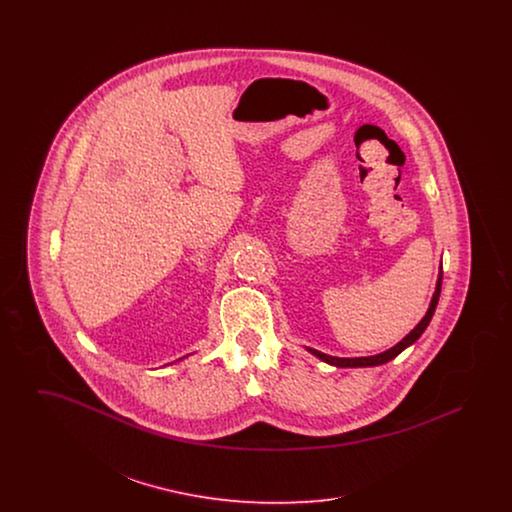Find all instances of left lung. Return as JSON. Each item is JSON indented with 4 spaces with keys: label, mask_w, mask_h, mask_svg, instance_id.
I'll use <instances>...</instances> for the list:
<instances>
[{
    "label": "left lung",
    "mask_w": 512,
    "mask_h": 512,
    "mask_svg": "<svg viewBox=\"0 0 512 512\" xmlns=\"http://www.w3.org/2000/svg\"><path fill=\"white\" fill-rule=\"evenodd\" d=\"M441 278H443V272H441V267H439L436 292L432 295V301H430V307H428L426 315L422 317V320L414 326L413 330H411L403 340L399 341V343H395L390 349H386V351H382V353H378V355H370V357H332V355H326V353L317 351V349H311V347H305V349H307L311 355L318 357L322 363L338 366V368H366V366H378L390 363L391 359H395L401 351H405L409 345H413L414 341L418 340V338L424 334V330L428 328L430 320H432L434 313H436V307H438L439 293H441Z\"/></svg>",
    "instance_id": "obj_1"
}]
</instances>
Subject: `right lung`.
Masks as SVG:
<instances>
[{"instance_id": "right-lung-1", "label": "right lung", "mask_w": 512, "mask_h": 512, "mask_svg": "<svg viewBox=\"0 0 512 512\" xmlns=\"http://www.w3.org/2000/svg\"><path fill=\"white\" fill-rule=\"evenodd\" d=\"M182 359H186V357H182ZM182 359H178V361H182Z\"/></svg>"}]
</instances>
